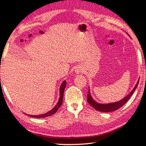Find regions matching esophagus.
I'll return each mask as SVG.
<instances>
[{
	"mask_svg": "<svg viewBox=\"0 0 146 146\" xmlns=\"http://www.w3.org/2000/svg\"><path fill=\"white\" fill-rule=\"evenodd\" d=\"M81 71H82V69H81V67H77V68H76V72L77 74H79V73H81Z\"/></svg>",
	"mask_w": 146,
	"mask_h": 146,
	"instance_id": "34e87169",
	"label": "esophagus"
}]
</instances>
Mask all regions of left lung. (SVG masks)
Wrapping results in <instances>:
<instances>
[{
  "instance_id": "8db88e82",
  "label": "left lung",
  "mask_w": 146,
  "mask_h": 146,
  "mask_svg": "<svg viewBox=\"0 0 146 146\" xmlns=\"http://www.w3.org/2000/svg\"><path fill=\"white\" fill-rule=\"evenodd\" d=\"M138 83H139V81L137 82V84L135 86V88L133 89V90L130 92L129 95L124 98L123 100H120V102H116V103H110V104H100L96 102H94L93 100V98H91V96L90 93V91H88V103L91 105V106H93V108L96 110L97 111H103V112H110V111H115L117 110H118L119 108H120L121 106H123L129 100L130 98V97L132 96V95L133 94V92L135 90L136 88L138 86Z\"/></svg>"
}]
</instances>
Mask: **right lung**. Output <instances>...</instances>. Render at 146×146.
Segmentation results:
<instances>
[{"instance_id": "1", "label": "right lung", "mask_w": 146, "mask_h": 146, "mask_svg": "<svg viewBox=\"0 0 146 146\" xmlns=\"http://www.w3.org/2000/svg\"><path fill=\"white\" fill-rule=\"evenodd\" d=\"M65 86H66V82L65 81L62 83V85L60 86V98H59V100L56 104V105L53 108L52 110H50V111L46 113L43 114V115H29L30 117H34V118H44V117H48V116L52 115L53 114H54L58 110V109L59 107H60L62 104V101H63V96H64V92L65 90Z\"/></svg>"}]
</instances>
